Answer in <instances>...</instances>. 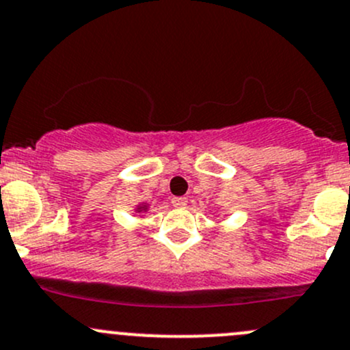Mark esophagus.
<instances>
[{
  "label": "esophagus",
  "instance_id": "1",
  "mask_svg": "<svg viewBox=\"0 0 350 350\" xmlns=\"http://www.w3.org/2000/svg\"><path fill=\"white\" fill-rule=\"evenodd\" d=\"M172 206H174V208H185V206L187 204V198H185V196H176V198H172Z\"/></svg>",
  "mask_w": 350,
  "mask_h": 350
}]
</instances>
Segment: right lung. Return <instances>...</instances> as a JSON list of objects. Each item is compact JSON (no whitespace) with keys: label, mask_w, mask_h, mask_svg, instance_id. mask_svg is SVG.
<instances>
[{"label":"right lung","mask_w":350,"mask_h":350,"mask_svg":"<svg viewBox=\"0 0 350 350\" xmlns=\"http://www.w3.org/2000/svg\"><path fill=\"white\" fill-rule=\"evenodd\" d=\"M142 209H147V208H146V204H142V206H139V208H137V211H142Z\"/></svg>","instance_id":"right-lung-1"}]
</instances>
